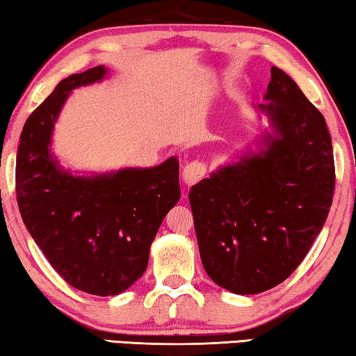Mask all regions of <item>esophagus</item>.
Returning <instances> with one entry per match:
<instances>
[{
    "label": "esophagus",
    "instance_id": "1",
    "mask_svg": "<svg viewBox=\"0 0 356 356\" xmlns=\"http://www.w3.org/2000/svg\"><path fill=\"white\" fill-rule=\"evenodd\" d=\"M207 172V168L201 161H191V163L186 165L182 171V179L186 185H195L196 182H200V180L206 176Z\"/></svg>",
    "mask_w": 356,
    "mask_h": 356
}]
</instances>
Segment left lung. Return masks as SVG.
Instances as JSON below:
<instances>
[{"label":"left lung","instance_id":"obj_1","mask_svg":"<svg viewBox=\"0 0 356 356\" xmlns=\"http://www.w3.org/2000/svg\"><path fill=\"white\" fill-rule=\"evenodd\" d=\"M270 119L257 152L221 166L190 190L200 254L216 284L238 295L292 275L327 220L334 190L331 136L322 113L291 76L272 67Z\"/></svg>","mask_w":356,"mask_h":356}]
</instances>
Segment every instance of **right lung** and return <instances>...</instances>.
Wrapping results in <instances>:
<instances>
[{"label":"right lung","mask_w":356,"mask_h":356,"mask_svg":"<svg viewBox=\"0 0 356 356\" xmlns=\"http://www.w3.org/2000/svg\"><path fill=\"white\" fill-rule=\"evenodd\" d=\"M105 75L97 65L58 84L23 125L15 168L17 202L35 245L65 282L99 297L141 278L155 234L180 197L176 156L154 168L74 176L50 152L72 89Z\"/></svg>","instance_id":"add662e5"}]
</instances>
